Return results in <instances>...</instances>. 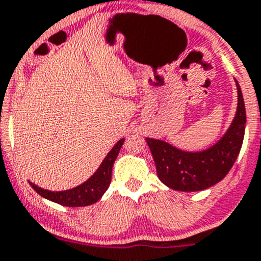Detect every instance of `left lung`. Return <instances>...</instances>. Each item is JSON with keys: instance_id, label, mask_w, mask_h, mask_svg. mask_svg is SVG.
<instances>
[{"instance_id": "obj_1", "label": "left lung", "mask_w": 261, "mask_h": 261, "mask_svg": "<svg viewBox=\"0 0 261 261\" xmlns=\"http://www.w3.org/2000/svg\"><path fill=\"white\" fill-rule=\"evenodd\" d=\"M237 87L236 114L223 136L202 151H184L169 142L146 138L156 165L157 176L170 189L199 192L221 181L233 166L241 149L246 124L244 96Z\"/></svg>"}]
</instances>
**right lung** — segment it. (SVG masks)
I'll return each mask as SVG.
<instances>
[{
	"label": "right lung",
	"instance_id": "obj_1",
	"mask_svg": "<svg viewBox=\"0 0 261 261\" xmlns=\"http://www.w3.org/2000/svg\"><path fill=\"white\" fill-rule=\"evenodd\" d=\"M123 143H124V138L119 139L114 144V147L110 149L109 153L105 156V159L102 160L99 169L86 181L72 188V189L51 192V190H46L38 187L32 181H29V184L43 198L50 200V202L64 205V207H86V205L94 204L104 195V193L109 188L110 181H112L113 165L117 160V156L119 153L120 148H122Z\"/></svg>",
	"mask_w": 261,
	"mask_h": 261
}]
</instances>
